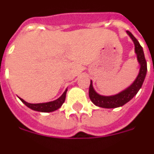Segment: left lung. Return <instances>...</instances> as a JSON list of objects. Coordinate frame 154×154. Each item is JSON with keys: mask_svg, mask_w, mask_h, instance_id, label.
<instances>
[{"mask_svg": "<svg viewBox=\"0 0 154 154\" xmlns=\"http://www.w3.org/2000/svg\"><path fill=\"white\" fill-rule=\"evenodd\" d=\"M127 33L132 38L134 42V45H135V52L137 54V61L140 64L139 73L137 75L136 80L134 81V82L130 86L129 88H128L124 91H122L117 95L109 96V97H105V96H101L97 94L92 88V83L91 81V84L89 87V97L96 106H98L100 107H105V108H115V107L123 106L137 94L143 83L146 73H147V62L145 59L143 47H141L137 40L133 36L131 32L127 31Z\"/></svg>", "mask_w": 154, "mask_h": 154, "instance_id": "8db88e82", "label": "left lung"}]
</instances>
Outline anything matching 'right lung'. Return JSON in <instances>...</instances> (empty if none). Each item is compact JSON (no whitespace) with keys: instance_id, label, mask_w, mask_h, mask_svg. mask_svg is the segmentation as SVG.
Listing matches in <instances>:
<instances>
[{"instance_id":"right-lung-1","label":"right lung","mask_w":154,"mask_h":154,"mask_svg":"<svg viewBox=\"0 0 154 154\" xmlns=\"http://www.w3.org/2000/svg\"><path fill=\"white\" fill-rule=\"evenodd\" d=\"M66 91L63 92L62 94L59 98H57L55 101H52V102H49V103H28L26 102H25L24 100L21 99V101L22 103H24L26 106H27L29 108H31L32 110L37 111V112H53L55 110H57L58 108L61 107L63 103L65 102V99H66Z\"/></svg>"}]
</instances>
